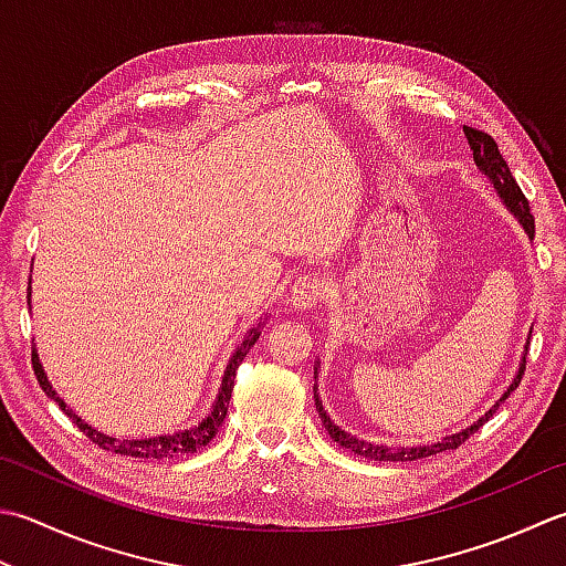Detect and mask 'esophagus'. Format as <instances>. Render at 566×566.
<instances>
[{
  "label": "esophagus",
  "instance_id": "obj_1",
  "mask_svg": "<svg viewBox=\"0 0 566 566\" xmlns=\"http://www.w3.org/2000/svg\"><path fill=\"white\" fill-rule=\"evenodd\" d=\"M326 296V284L321 276L314 274H304L298 276L292 286V304L296 308H304V312H312Z\"/></svg>",
  "mask_w": 566,
  "mask_h": 566
}]
</instances>
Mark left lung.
<instances>
[{
    "label": "left lung",
    "mask_w": 566,
    "mask_h": 566,
    "mask_svg": "<svg viewBox=\"0 0 566 566\" xmlns=\"http://www.w3.org/2000/svg\"><path fill=\"white\" fill-rule=\"evenodd\" d=\"M463 132H467V139H469V144H471V149H473V161H475V166H479V169H481L485 176H489V179H491L493 186H495V191L501 193V198L505 201V206L513 210L515 218H517L520 223H523V228L527 230V235L533 238V235H535V216L530 213V203H527V198H525V193H523V188L517 186L515 176L511 174V166L505 164L503 154H501V149H497L495 139L489 135V132L475 129V127H467V125H463ZM525 365H527V360L523 358V365H520L517 378L513 380V385L507 387V392L489 409V412H485V415L479 419V422H473L471 427L461 429L459 434H451V437H447L444 441H437V444H431V447L427 444V447H412V449H405V447H402V449H387V447H382V444H370V441H360V439H356V437H350L348 431H340L334 422H331V417H326L324 407H321V402H318V395H316V409H318L321 424L326 427L331 439H334L336 444L350 449L353 453H358V457L373 459V461H417V459L434 457V453H441V451H447V449H459V447L463 444V441H467L471 434H475V431H479V429L495 415V409L501 407V405L507 400V397H511V392L520 385V380H523Z\"/></svg>",
    "instance_id": "left-lung-1"
}]
</instances>
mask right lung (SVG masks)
I'll return each instance as SVG.
<instances>
[{
	"mask_svg": "<svg viewBox=\"0 0 566 566\" xmlns=\"http://www.w3.org/2000/svg\"><path fill=\"white\" fill-rule=\"evenodd\" d=\"M31 296V292H29ZM31 302V298H29ZM260 326L252 328L250 334L245 336V340L240 343V348L232 353V358L228 363V370L223 375V385H220V392H218V400L210 409V415L201 422L181 429V431H174V434H161V437H154V439H115V437H107L103 431H97L93 427H87L81 417H77L73 409L65 407V402L61 397H55V390L51 387L46 373H43L39 356H36V348L31 350V365H33V373H36V380L41 385V390L46 392L51 400L59 402V407L63 409L65 415L73 419V424L83 431V434L97 444L99 449L105 451H113V453H122V457H135V459H176V457H188V453H196L198 449H203L206 444H210V439L218 434V429L223 427L226 422V415H228V405H230V395H232V387H235V373H238V365L242 363V358L248 356L250 348L258 343L260 338Z\"/></svg>",
	"mask_w": 566,
	"mask_h": 566,
	"instance_id": "obj_1",
	"label": "right lung"
}]
</instances>
